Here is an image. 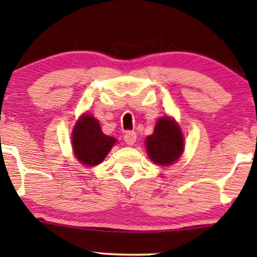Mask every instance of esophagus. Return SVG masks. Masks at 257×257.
I'll return each instance as SVG.
<instances>
[{
  "mask_svg": "<svg viewBox=\"0 0 257 257\" xmlns=\"http://www.w3.org/2000/svg\"><path fill=\"white\" fill-rule=\"evenodd\" d=\"M124 141L126 145H134L137 141V134L134 132H126L124 134Z\"/></svg>",
  "mask_w": 257,
  "mask_h": 257,
  "instance_id": "obj_1",
  "label": "esophagus"
}]
</instances>
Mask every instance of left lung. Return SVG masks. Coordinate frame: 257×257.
Returning a JSON list of instances; mask_svg holds the SVG:
<instances>
[{
	"label": "left lung",
	"instance_id": "left-lung-1",
	"mask_svg": "<svg viewBox=\"0 0 257 257\" xmlns=\"http://www.w3.org/2000/svg\"><path fill=\"white\" fill-rule=\"evenodd\" d=\"M145 145L151 161L159 166H170L184 152V137L175 119L162 117L152 134L146 138Z\"/></svg>",
	"mask_w": 257,
	"mask_h": 257
}]
</instances>
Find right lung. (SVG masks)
Listing matches in <instances>:
<instances>
[{"instance_id": "obj_1", "label": "right lung", "mask_w": 257, "mask_h": 257, "mask_svg": "<svg viewBox=\"0 0 257 257\" xmlns=\"http://www.w3.org/2000/svg\"><path fill=\"white\" fill-rule=\"evenodd\" d=\"M114 144L116 139L105 135L99 120L91 114L81 116L72 131L73 153L84 166L94 167L101 163Z\"/></svg>"}]
</instances>
